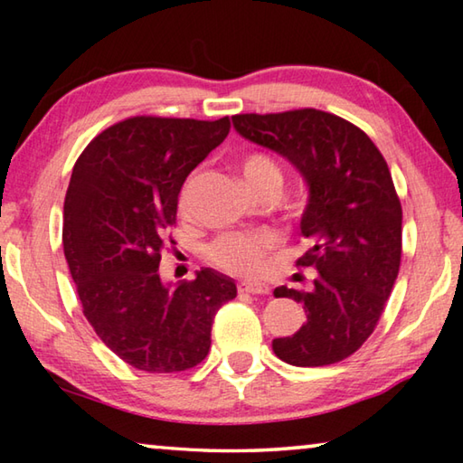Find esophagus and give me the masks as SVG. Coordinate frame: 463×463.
I'll use <instances>...</instances> for the list:
<instances>
[{"label": "esophagus", "mask_w": 463, "mask_h": 463, "mask_svg": "<svg viewBox=\"0 0 463 463\" xmlns=\"http://www.w3.org/2000/svg\"><path fill=\"white\" fill-rule=\"evenodd\" d=\"M239 292L242 294H253V296H265L269 294L268 284H257V281H239Z\"/></svg>", "instance_id": "obj_1"}]
</instances>
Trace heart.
Listing matches in <instances>:
<instances>
[{
  "label": "heart",
  "mask_w": 463,
  "mask_h": 463,
  "mask_svg": "<svg viewBox=\"0 0 463 463\" xmlns=\"http://www.w3.org/2000/svg\"><path fill=\"white\" fill-rule=\"evenodd\" d=\"M241 175L250 192L260 195L268 190H279L284 184V174L276 161L265 153H247L241 159ZM200 174H194L185 179L179 192V208L187 210L192 202L194 187L198 184ZM276 234L271 232H226L214 239L208 247V257L216 268H221L232 276H255L263 268L265 257L276 247Z\"/></svg>",
  "instance_id": "obj_1"
}]
</instances>
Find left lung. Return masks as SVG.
Returning <instances> with one entry per match:
<instances>
[{"label": "left lung", "instance_id": "left-lung-1", "mask_svg": "<svg viewBox=\"0 0 463 463\" xmlns=\"http://www.w3.org/2000/svg\"><path fill=\"white\" fill-rule=\"evenodd\" d=\"M232 124L286 156L308 185L300 221L308 249L296 265L318 276L310 292L273 289L307 312L294 335L273 339V354L298 367L343 362L373 333L401 269L402 206L386 159L362 128L323 109L237 114Z\"/></svg>", "mask_w": 463, "mask_h": 463}]
</instances>
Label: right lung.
I'll use <instances>...</instances> for the list:
<instances>
[{
	"instance_id": "right-lung-1",
	"label": "right lung",
	"mask_w": 463,
	"mask_h": 463,
	"mask_svg": "<svg viewBox=\"0 0 463 463\" xmlns=\"http://www.w3.org/2000/svg\"><path fill=\"white\" fill-rule=\"evenodd\" d=\"M229 130V116H135L93 138L73 167L62 221L69 271L93 331L137 370L198 365L218 308L237 296L234 281L210 268L177 286L159 276L185 177Z\"/></svg>"
}]
</instances>
